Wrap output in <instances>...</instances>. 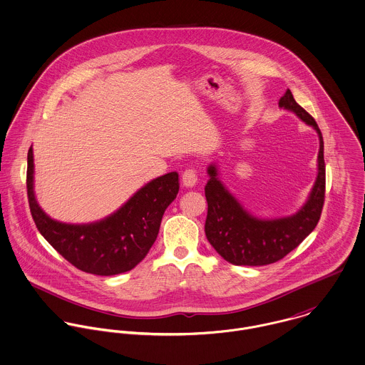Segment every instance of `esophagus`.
Segmentation results:
<instances>
[{
    "label": "esophagus",
    "mask_w": 365,
    "mask_h": 365,
    "mask_svg": "<svg viewBox=\"0 0 365 365\" xmlns=\"http://www.w3.org/2000/svg\"><path fill=\"white\" fill-rule=\"evenodd\" d=\"M197 173L194 168H187L184 173H182V185L187 187V188H192L195 184H197Z\"/></svg>",
    "instance_id": "esophagus-1"
}]
</instances>
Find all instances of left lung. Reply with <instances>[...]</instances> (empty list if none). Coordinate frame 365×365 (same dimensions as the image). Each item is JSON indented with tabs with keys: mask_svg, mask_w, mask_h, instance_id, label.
<instances>
[{
	"mask_svg": "<svg viewBox=\"0 0 365 365\" xmlns=\"http://www.w3.org/2000/svg\"><path fill=\"white\" fill-rule=\"evenodd\" d=\"M278 105L294 112L316 130L320 146L317 177L307 202L297 213L261 219L243 208L226 190L217 177L216 164L209 165V180L205 185L208 202L205 235L212 247L235 265H267L284 259L312 232L322 215L326 185L322 132L312 116L294 100L291 90H287Z\"/></svg>",
	"mask_w": 365,
	"mask_h": 365,
	"instance_id": "8db88e82",
	"label": "left lung"
}]
</instances>
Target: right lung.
<instances>
[{
  "label": "right lung",
  "mask_w": 365,
  "mask_h": 365,
  "mask_svg": "<svg viewBox=\"0 0 365 365\" xmlns=\"http://www.w3.org/2000/svg\"><path fill=\"white\" fill-rule=\"evenodd\" d=\"M28 201L41 235L66 260L84 272L116 275L130 271L156 242L164 210L175 200V171L142 187L126 204L98 222L71 225L54 220L39 207L34 191V150L28 152Z\"/></svg>",
  "instance_id": "add662e5"
}]
</instances>
